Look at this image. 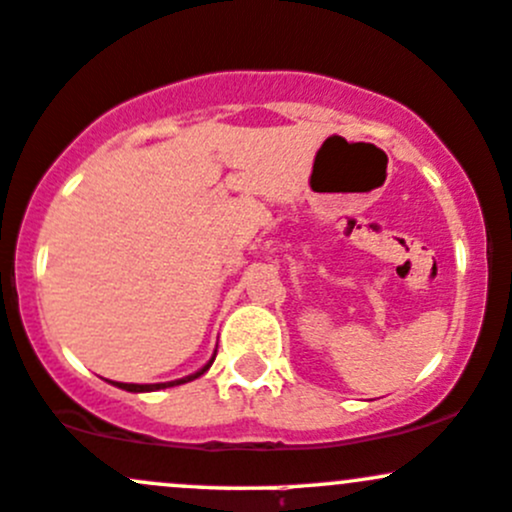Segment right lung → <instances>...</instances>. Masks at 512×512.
Segmentation results:
<instances>
[{
  "instance_id": "right-lung-1",
  "label": "right lung",
  "mask_w": 512,
  "mask_h": 512,
  "mask_svg": "<svg viewBox=\"0 0 512 512\" xmlns=\"http://www.w3.org/2000/svg\"><path fill=\"white\" fill-rule=\"evenodd\" d=\"M212 361H214V356H212L210 361H207L205 366L200 368V371H197V373H192V376H185V378H180V381H170V383H117V388H122V390H129V393H148V390H161V388H170V386H180V383L195 381L197 376H202V373H205L207 368L212 366Z\"/></svg>"
}]
</instances>
